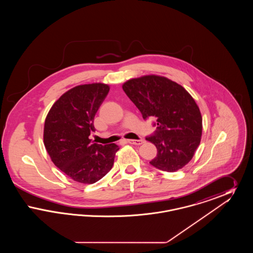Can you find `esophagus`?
Listing matches in <instances>:
<instances>
[{
    "instance_id": "esophagus-1",
    "label": "esophagus",
    "mask_w": 253,
    "mask_h": 253,
    "mask_svg": "<svg viewBox=\"0 0 253 253\" xmlns=\"http://www.w3.org/2000/svg\"><path fill=\"white\" fill-rule=\"evenodd\" d=\"M127 142L132 145H141L144 143V140L143 139H128Z\"/></svg>"
}]
</instances>
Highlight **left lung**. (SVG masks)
I'll list each match as a JSON object with an SVG mask.
<instances>
[{
	"label": "left lung",
	"instance_id": "8db88e82",
	"mask_svg": "<svg viewBox=\"0 0 253 253\" xmlns=\"http://www.w3.org/2000/svg\"><path fill=\"white\" fill-rule=\"evenodd\" d=\"M122 88L144 120L157 119L156 133L146 138L157 149L151 165L169 172L187 165L200 144L203 128L193 96L183 86L157 75L131 79Z\"/></svg>",
	"mask_w": 253,
	"mask_h": 253
}]
</instances>
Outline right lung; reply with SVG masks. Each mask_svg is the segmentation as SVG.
<instances>
[{"label": "right lung", "mask_w": 253, "mask_h": 253, "mask_svg": "<svg viewBox=\"0 0 253 253\" xmlns=\"http://www.w3.org/2000/svg\"><path fill=\"white\" fill-rule=\"evenodd\" d=\"M105 84L78 85L52 105L44 121L43 143L52 162L73 180L93 184L114 165L118 145L92 143L96 112L108 95Z\"/></svg>", "instance_id": "1"}]
</instances>
